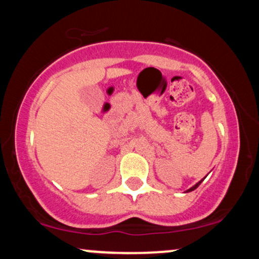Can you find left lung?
Here are the masks:
<instances>
[{
  "mask_svg": "<svg viewBox=\"0 0 259 259\" xmlns=\"http://www.w3.org/2000/svg\"><path fill=\"white\" fill-rule=\"evenodd\" d=\"M202 183V180L200 181V183H197V184H196V185L195 186H192L191 187V189H189V190H187V192H190V191H192V190H195L196 189V187H198V185H200V184Z\"/></svg>",
  "mask_w": 259,
  "mask_h": 259,
  "instance_id": "1",
  "label": "left lung"
}]
</instances>
